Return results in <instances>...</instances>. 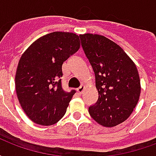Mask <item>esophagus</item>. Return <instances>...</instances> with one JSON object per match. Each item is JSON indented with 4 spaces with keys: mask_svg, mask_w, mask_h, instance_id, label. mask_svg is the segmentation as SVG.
Instances as JSON below:
<instances>
[{
    "mask_svg": "<svg viewBox=\"0 0 156 156\" xmlns=\"http://www.w3.org/2000/svg\"><path fill=\"white\" fill-rule=\"evenodd\" d=\"M83 89H84V86H83V85H81L79 88H78L77 92H78V94H82V93H83Z\"/></svg>",
    "mask_w": 156,
    "mask_h": 156,
    "instance_id": "34e87169",
    "label": "esophagus"
}]
</instances>
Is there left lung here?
<instances>
[{
    "instance_id": "1",
    "label": "left lung",
    "mask_w": 156,
    "mask_h": 156,
    "mask_svg": "<svg viewBox=\"0 0 156 156\" xmlns=\"http://www.w3.org/2000/svg\"><path fill=\"white\" fill-rule=\"evenodd\" d=\"M95 75L98 98L88 113L98 124L114 127L129 117L140 95L137 68L122 48L100 35H79Z\"/></svg>"
}]
</instances>
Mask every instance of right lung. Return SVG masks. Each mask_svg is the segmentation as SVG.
<instances>
[{"label":"right lung","instance_id":"1","mask_svg":"<svg viewBox=\"0 0 156 156\" xmlns=\"http://www.w3.org/2000/svg\"><path fill=\"white\" fill-rule=\"evenodd\" d=\"M80 47L79 37L54 32L41 37L20 58L16 73V95L34 123L51 125L61 119L76 91L62 86V66Z\"/></svg>","mask_w":156,"mask_h":156}]
</instances>
